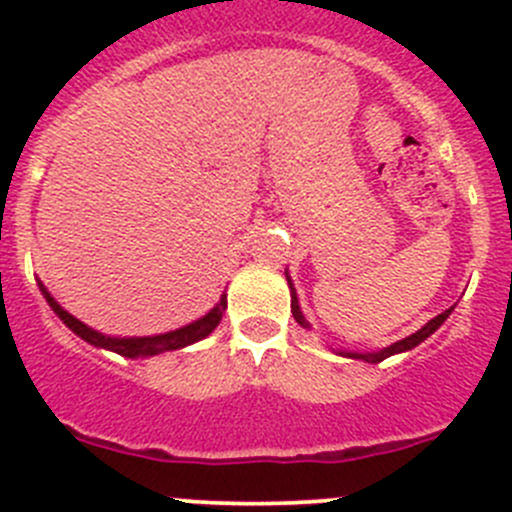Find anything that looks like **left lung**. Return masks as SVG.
Wrapping results in <instances>:
<instances>
[{
  "label": "left lung",
  "instance_id": "obj_1",
  "mask_svg": "<svg viewBox=\"0 0 512 512\" xmlns=\"http://www.w3.org/2000/svg\"><path fill=\"white\" fill-rule=\"evenodd\" d=\"M451 309H453V307H451ZM451 309H446V312H441V314H438V317H433L431 322L426 324V327H421V329H418L416 334H411V337H406V339H401V342L391 344L389 349H381V352H374V354H347V356H354V359L371 361V364H379V361H384L386 356L399 354V352H409V349L418 347V344H421L423 339L431 337V334L436 332V329L441 327L443 322H446V317H448V314H451ZM292 314H294V319H297V322L302 324V327H309L307 319H304V317H302V312H299V304H297V297H294V292H292Z\"/></svg>",
  "mask_w": 512,
  "mask_h": 512
}]
</instances>
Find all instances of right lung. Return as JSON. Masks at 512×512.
Segmentation results:
<instances>
[{
  "mask_svg": "<svg viewBox=\"0 0 512 512\" xmlns=\"http://www.w3.org/2000/svg\"><path fill=\"white\" fill-rule=\"evenodd\" d=\"M41 292H44L46 302L51 304V309H54L56 314H59L61 319H64L66 327L71 329V332L79 334L81 339H86L89 344H94V347H103V349H111V352L121 354V356H128V359H136V356H156L160 352H173V349H183L188 347V344L198 342V339L208 337L210 332H213L215 327L220 324V319H223V309H225V297L220 299L218 307L213 309V312L205 314L203 319H198V322L188 324V327L183 329H175V332H168V334H158V337H131V339H116V337H103V334L94 332L91 327H86L84 322H79L76 317H71L69 312H64V309L59 307V304L51 299V294L46 292L44 287H41Z\"/></svg>",
  "mask_w": 512,
  "mask_h": 512,
  "instance_id": "right-lung-1",
  "label": "right lung"
}]
</instances>
